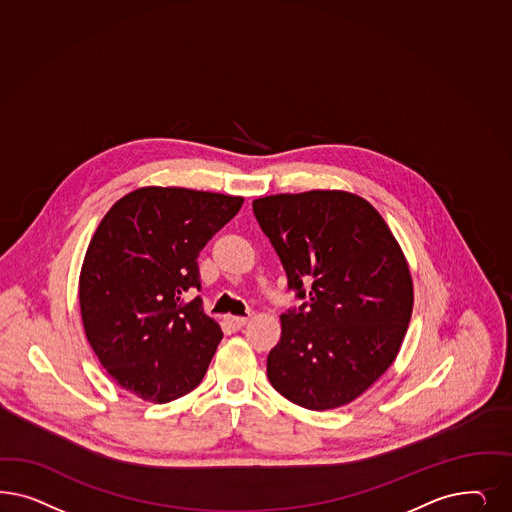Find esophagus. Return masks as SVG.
Listing matches in <instances>:
<instances>
[{
  "mask_svg": "<svg viewBox=\"0 0 512 512\" xmlns=\"http://www.w3.org/2000/svg\"><path fill=\"white\" fill-rule=\"evenodd\" d=\"M247 322V316H233V314L226 316V324L230 326L231 330H239V328H243Z\"/></svg>",
  "mask_w": 512,
  "mask_h": 512,
  "instance_id": "obj_1",
  "label": "esophagus"
}]
</instances>
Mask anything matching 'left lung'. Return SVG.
<instances>
[{
	"mask_svg": "<svg viewBox=\"0 0 512 512\" xmlns=\"http://www.w3.org/2000/svg\"><path fill=\"white\" fill-rule=\"evenodd\" d=\"M252 211L303 299L281 314L269 382L311 411L347 405L396 360L411 320L413 281L396 237L371 203L339 190L254 199Z\"/></svg>",
	"mask_w": 512,
	"mask_h": 512,
	"instance_id": "obj_1",
	"label": "left lung"
}]
</instances>
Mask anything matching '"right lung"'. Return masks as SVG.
Returning a JSON list of instances; mask_svg holds the SVG:
<instances>
[{
    "label": "right lung",
    "instance_id": "right-lung-1",
    "mask_svg": "<svg viewBox=\"0 0 512 512\" xmlns=\"http://www.w3.org/2000/svg\"><path fill=\"white\" fill-rule=\"evenodd\" d=\"M243 198L139 188L99 222L79 279L84 331L128 392L167 403L205 377L222 330L201 309L198 256Z\"/></svg>",
    "mask_w": 512,
    "mask_h": 512
}]
</instances>
